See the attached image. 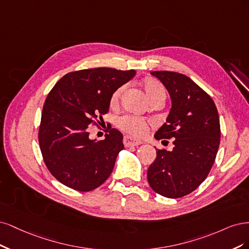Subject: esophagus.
Returning <instances> with one entry per match:
<instances>
[{"instance_id":"34e87169","label":"esophagus","mask_w":249,"mask_h":249,"mask_svg":"<svg viewBox=\"0 0 249 249\" xmlns=\"http://www.w3.org/2000/svg\"><path fill=\"white\" fill-rule=\"evenodd\" d=\"M123 142H124L125 147H136L142 143V142L140 140H136V139L132 138V136H125Z\"/></svg>"}]
</instances>
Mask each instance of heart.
<instances>
[{
    "label": "heart",
    "instance_id": "1",
    "mask_svg": "<svg viewBox=\"0 0 249 249\" xmlns=\"http://www.w3.org/2000/svg\"><path fill=\"white\" fill-rule=\"evenodd\" d=\"M142 87L143 91L146 93L149 101H155L157 99H164L165 98V90L163 86L160 84L156 79L153 78H147L142 83ZM125 86H121L117 88V89L110 95L109 102L111 106H114L118 101L120 96H121ZM117 126L120 129L132 134L134 136H142L145 135L148 131V122L145 119L134 117V116H122L118 118L117 120Z\"/></svg>",
    "mask_w": 249,
    "mask_h": 249
}]
</instances>
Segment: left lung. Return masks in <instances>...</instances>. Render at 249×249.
<instances>
[{
    "mask_svg": "<svg viewBox=\"0 0 249 249\" xmlns=\"http://www.w3.org/2000/svg\"><path fill=\"white\" fill-rule=\"evenodd\" d=\"M151 74L163 84L172 99L166 122L154 136L173 139L174 148L156 149L148 182L158 195L178 198L196 190L210 173L220 142L219 116L212 98L188 76L173 71Z\"/></svg>",
    "mask_w": 249,
    "mask_h": 249,
    "instance_id": "left-lung-1",
    "label": "left lung"
}]
</instances>
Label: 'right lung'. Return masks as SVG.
<instances>
[{
	"label": "right lung",
	"mask_w": 249,
	"mask_h": 249,
	"mask_svg": "<svg viewBox=\"0 0 249 249\" xmlns=\"http://www.w3.org/2000/svg\"><path fill=\"white\" fill-rule=\"evenodd\" d=\"M135 75V70L92 68L70 72L45 99L39 127V146L45 165L64 185L91 191L104 183L124 149L123 135L111 128L106 139H89L109 108L110 95Z\"/></svg>",
	"instance_id": "obj_1"
}]
</instances>
